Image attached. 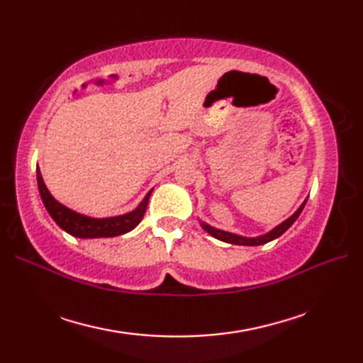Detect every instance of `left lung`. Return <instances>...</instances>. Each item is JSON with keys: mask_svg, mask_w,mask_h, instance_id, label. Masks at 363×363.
<instances>
[{"mask_svg": "<svg viewBox=\"0 0 363 363\" xmlns=\"http://www.w3.org/2000/svg\"><path fill=\"white\" fill-rule=\"evenodd\" d=\"M307 201V199H306ZM306 201L299 206V209L291 215L290 218H287L285 221H282L279 226H276L274 229L269 230V233L264 234V235H259V237H242V235H237V234H233V233H226V230H221V229H217L213 228L211 225H207V223L201 221V228L206 230V233H209L212 237L218 238V240L221 242H226V243H233V245H243V246H259V245H265L268 242L274 240V238L281 237L285 230H287L293 223L296 221V218L299 217V213L303 212L304 206H306Z\"/></svg>", "mask_w": 363, "mask_h": 363, "instance_id": "obj_1", "label": "left lung"}]
</instances>
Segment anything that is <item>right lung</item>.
<instances>
[{
	"mask_svg": "<svg viewBox=\"0 0 363 363\" xmlns=\"http://www.w3.org/2000/svg\"><path fill=\"white\" fill-rule=\"evenodd\" d=\"M37 184L38 191H40V198L46 207V211L51 215V218L57 223L59 228H62L65 233L78 238H101V237H117L123 235L133 230L138 223L142 221L143 215L148 207L150 196L152 190H150L143 201L137 206V209L133 212L118 215V217H109V218H91L87 215H82L68 209L67 206L60 204L57 199H54L46 189L40 169L37 167Z\"/></svg>",
	"mask_w": 363,
	"mask_h": 363,
	"instance_id": "right-lung-1",
	"label": "right lung"
}]
</instances>
